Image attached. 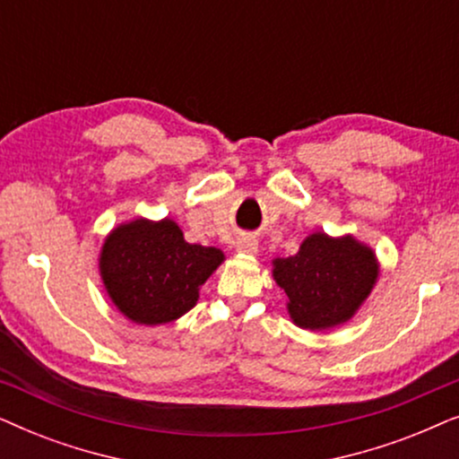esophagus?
I'll list each match as a JSON object with an SVG mask.
<instances>
[{
    "label": "esophagus",
    "instance_id": "obj_1",
    "mask_svg": "<svg viewBox=\"0 0 459 459\" xmlns=\"http://www.w3.org/2000/svg\"><path fill=\"white\" fill-rule=\"evenodd\" d=\"M256 248H259V242H256L253 236H242V238H238V242H236V250H240V253L255 255V253H256Z\"/></svg>",
    "mask_w": 459,
    "mask_h": 459
}]
</instances>
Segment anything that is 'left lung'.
I'll return each instance as SVG.
<instances>
[{"label":"left lung","mask_w":459,"mask_h":459,"mask_svg":"<svg viewBox=\"0 0 459 459\" xmlns=\"http://www.w3.org/2000/svg\"><path fill=\"white\" fill-rule=\"evenodd\" d=\"M378 278L372 248L355 238H330L317 231L305 238L299 253L273 261V280L286 292L292 322L307 330H325L349 322Z\"/></svg>","instance_id":"8db88e82"}]
</instances>
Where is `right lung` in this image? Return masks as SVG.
Segmentation results:
<instances>
[{
    "instance_id": "1",
    "label": "right lung",
    "mask_w": 459,
    "mask_h": 459,
    "mask_svg": "<svg viewBox=\"0 0 459 459\" xmlns=\"http://www.w3.org/2000/svg\"><path fill=\"white\" fill-rule=\"evenodd\" d=\"M223 253L184 240L171 219L118 225L100 255L106 292L135 324H167L192 309L198 288L221 265Z\"/></svg>"
}]
</instances>
